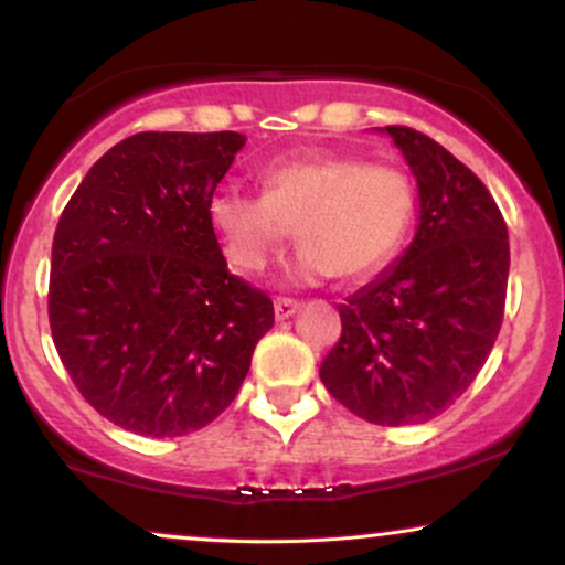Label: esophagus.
<instances>
[{
  "instance_id": "1",
  "label": "esophagus",
  "mask_w": 565,
  "mask_h": 565,
  "mask_svg": "<svg viewBox=\"0 0 565 565\" xmlns=\"http://www.w3.org/2000/svg\"><path fill=\"white\" fill-rule=\"evenodd\" d=\"M274 310H276V319L284 321V319H289V316H295L297 310H300V302L291 300V297H278V300L274 302Z\"/></svg>"
}]
</instances>
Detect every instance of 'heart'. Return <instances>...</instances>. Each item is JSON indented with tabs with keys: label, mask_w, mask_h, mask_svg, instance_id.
Listing matches in <instances>:
<instances>
[{
	"label": "heart",
	"mask_w": 565,
	"mask_h": 565,
	"mask_svg": "<svg viewBox=\"0 0 565 565\" xmlns=\"http://www.w3.org/2000/svg\"><path fill=\"white\" fill-rule=\"evenodd\" d=\"M417 215V191L404 170L359 157H291L260 170V196L223 188L206 220L225 260L257 276L291 231L302 242L291 274L300 281H361L401 252Z\"/></svg>",
	"instance_id": "1"
}]
</instances>
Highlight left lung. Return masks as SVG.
I'll use <instances>...</instances> for the list:
<instances>
[{
  "mask_svg": "<svg viewBox=\"0 0 565 565\" xmlns=\"http://www.w3.org/2000/svg\"><path fill=\"white\" fill-rule=\"evenodd\" d=\"M419 188V228L395 268L340 305L327 391L372 425L438 417L478 377L508 297L510 242L478 174L412 127H385Z\"/></svg>",
  "mask_w": 565,
  "mask_h": 565,
  "instance_id": "obj_1",
  "label": "left lung"
}]
</instances>
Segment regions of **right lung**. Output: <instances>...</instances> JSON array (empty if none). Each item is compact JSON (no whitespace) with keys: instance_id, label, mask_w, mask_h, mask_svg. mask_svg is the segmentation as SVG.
<instances>
[{"instance_id":"add662e5","label":"right lung","mask_w":565,"mask_h":565,"mask_svg":"<svg viewBox=\"0 0 565 565\" xmlns=\"http://www.w3.org/2000/svg\"><path fill=\"white\" fill-rule=\"evenodd\" d=\"M242 132H138L89 167L57 220L50 332L108 423L178 438L217 419L249 372L274 302L233 276L206 201Z\"/></svg>"}]
</instances>
